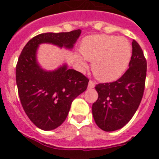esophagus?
<instances>
[{"mask_svg":"<svg viewBox=\"0 0 159 159\" xmlns=\"http://www.w3.org/2000/svg\"><path fill=\"white\" fill-rule=\"evenodd\" d=\"M95 86V83L93 80H90L88 83V88H93Z\"/></svg>","mask_w":159,"mask_h":159,"instance_id":"34e87169","label":"esophagus"}]
</instances>
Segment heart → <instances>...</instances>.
<instances>
[{
	"label": "heart",
	"mask_w": 159,
	"mask_h": 159,
	"mask_svg": "<svg viewBox=\"0 0 159 159\" xmlns=\"http://www.w3.org/2000/svg\"><path fill=\"white\" fill-rule=\"evenodd\" d=\"M80 50L84 58L92 62V71L95 77L103 82H111L121 77L131 58L130 43L123 36H87L83 40ZM77 59L82 67L86 66L84 59Z\"/></svg>",
	"instance_id": "b5f03b06"
}]
</instances>
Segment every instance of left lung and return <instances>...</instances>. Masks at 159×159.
Instances as JSON below:
<instances>
[{"instance_id":"1","label":"left lung","mask_w":159,"mask_h":159,"mask_svg":"<svg viewBox=\"0 0 159 159\" xmlns=\"http://www.w3.org/2000/svg\"><path fill=\"white\" fill-rule=\"evenodd\" d=\"M147 60L141 47L132 41L129 68L116 81L96 84L98 99L92 105L95 123L104 131L124 127L139 106L145 89Z\"/></svg>"}]
</instances>
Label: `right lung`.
I'll list each match as a JSON object with an SVG mask.
<instances>
[{"mask_svg":"<svg viewBox=\"0 0 159 159\" xmlns=\"http://www.w3.org/2000/svg\"><path fill=\"white\" fill-rule=\"evenodd\" d=\"M80 29L68 32H46L31 39L24 47L16 66L18 94L25 113L36 127L54 130L67 118L71 102L88 88L89 80L80 71L64 65L44 71L36 62V50L42 43L72 48Z\"/></svg>","mask_w":159,"mask_h":159,"instance_id":"1","label":"right lung"}]
</instances>
